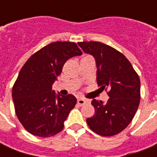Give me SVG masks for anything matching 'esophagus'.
<instances>
[{"label":"esophagus","instance_id":"esophagus-1","mask_svg":"<svg viewBox=\"0 0 157 157\" xmlns=\"http://www.w3.org/2000/svg\"><path fill=\"white\" fill-rule=\"evenodd\" d=\"M86 102V100H85V99H83V98H78V99H77V103H78L80 106L84 105Z\"/></svg>","mask_w":157,"mask_h":157}]
</instances>
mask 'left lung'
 <instances>
[{"instance_id":"left-lung-1","label":"left lung","mask_w":157,"mask_h":157,"mask_svg":"<svg viewBox=\"0 0 157 157\" xmlns=\"http://www.w3.org/2000/svg\"><path fill=\"white\" fill-rule=\"evenodd\" d=\"M84 53L92 55L97 64V82L108 89L104 102L93 99L95 114L86 118L92 131L113 136L123 131L132 121L140 100V82L128 59L115 48L100 42H81Z\"/></svg>"}]
</instances>
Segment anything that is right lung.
Segmentation results:
<instances>
[{
	"instance_id": "1",
	"label": "right lung",
	"mask_w": 157,
	"mask_h": 157,
	"mask_svg": "<svg viewBox=\"0 0 157 157\" xmlns=\"http://www.w3.org/2000/svg\"><path fill=\"white\" fill-rule=\"evenodd\" d=\"M82 54L75 43L55 42L36 52L22 66L12 87V99L17 118L30 134L50 137L63 129L76 98L56 94L52 85L66 60Z\"/></svg>"
}]
</instances>
